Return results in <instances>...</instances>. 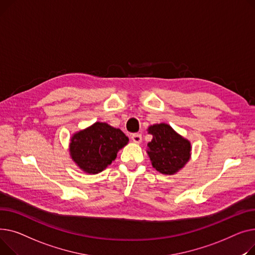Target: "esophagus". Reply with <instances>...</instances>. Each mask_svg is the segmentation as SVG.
Here are the masks:
<instances>
[{"instance_id": "obj_1", "label": "esophagus", "mask_w": 255, "mask_h": 255, "mask_svg": "<svg viewBox=\"0 0 255 255\" xmlns=\"http://www.w3.org/2000/svg\"><path fill=\"white\" fill-rule=\"evenodd\" d=\"M131 140L134 143L140 144L142 142V134L141 133H133L131 136Z\"/></svg>"}]
</instances>
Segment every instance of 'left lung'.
<instances>
[{"mask_svg": "<svg viewBox=\"0 0 255 255\" xmlns=\"http://www.w3.org/2000/svg\"><path fill=\"white\" fill-rule=\"evenodd\" d=\"M148 133H151L153 138L147 144V153L156 171L173 175L185 166L191 154V144L187 139L167 124L150 126Z\"/></svg>", "mask_w": 255, "mask_h": 255, "instance_id": "8db88e82", "label": "left lung"}]
</instances>
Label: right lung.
Wrapping results in <instances>:
<instances>
[{"mask_svg": "<svg viewBox=\"0 0 255 255\" xmlns=\"http://www.w3.org/2000/svg\"><path fill=\"white\" fill-rule=\"evenodd\" d=\"M128 143V138L106 123H96L75 132L70 143L73 161L87 174H98L116 158L117 152Z\"/></svg>", "mask_w": 255, "mask_h": 255, "instance_id": "add662e5", "label": "right lung"}]
</instances>
